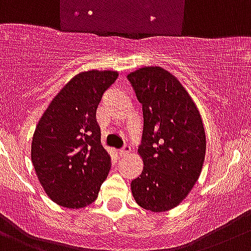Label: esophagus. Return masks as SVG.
I'll use <instances>...</instances> for the list:
<instances>
[{"label": "esophagus", "instance_id": "obj_1", "mask_svg": "<svg viewBox=\"0 0 251 251\" xmlns=\"http://www.w3.org/2000/svg\"><path fill=\"white\" fill-rule=\"evenodd\" d=\"M129 152H130V147L126 145V147H124L123 149L119 150V156H121V157H126V156H128V155H129Z\"/></svg>", "mask_w": 251, "mask_h": 251}]
</instances>
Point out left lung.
Listing matches in <instances>:
<instances>
[{
	"label": "left lung",
	"mask_w": 251,
	"mask_h": 251,
	"mask_svg": "<svg viewBox=\"0 0 251 251\" xmlns=\"http://www.w3.org/2000/svg\"><path fill=\"white\" fill-rule=\"evenodd\" d=\"M143 104V171L132 181L135 202L151 212L175 208L201 175L206 133L201 113L176 76L161 66L128 74Z\"/></svg>",
	"instance_id": "left-lung-1"
}]
</instances>
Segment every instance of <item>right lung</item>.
<instances>
[{"label":"right lung","instance_id":"add662e5","mask_svg":"<svg viewBox=\"0 0 251 251\" xmlns=\"http://www.w3.org/2000/svg\"><path fill=\"white\" fill-rule=\"evenodd\" d=\"M112 70H87L74 76L40 117L32 139V163L51 201L83 208L99 196L111 169L101 144L96 109L116 81Z\"/></svg>","mask_w":251,"mask_h":251}]
</instances>
